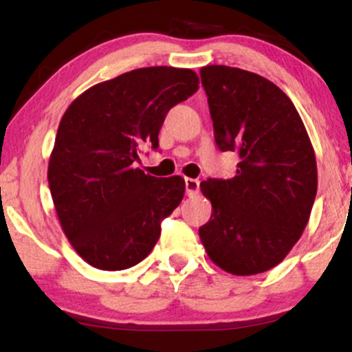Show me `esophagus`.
Returning <instances> with one entry per match:
<instances>
[{
	"mask_svg": "<svg viewBox=\"0 0 352 352\" xmlns=\"http://www.w3.org/2000/svg\"><path fill=\"white\" fill-rule=\"evenodd\" d=\"M185 190H187L188 197L197 195L200 190V182L195 179H185Z\"/></svg>",
	"mask_w": 352,
	"mask_h": 352,
	"instance_id": "esophagus-1",
	"label": "esophagus"
}]
</instances>
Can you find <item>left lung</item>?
<instances>
[{
  "mask_svg": "<svg viewBox=\"0 0 352 352\" xmlns=\"http://www.w3.org/2000/svg\"><path fill=\"white\" fill-rule=\"evenodd\" d=\"M200 78L218 148L240 155L235 177L200 184L213 208L200 240L225 272H268L309 220L318 190L313 145L292 99L272 80L228 66L201 67Z\"/></svg>",
  "mask_w": 352,
  "mask_h": 352,
  "instance_id": "left-lung-1",
  "label": "left lung"
}]
</instances>
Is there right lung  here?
I'll return each mask as SVG.
<instances>
[{
	"label": "right lung",
	"mask_w": 352,
	"mask_h": 352,
	"mask_svg": "<svg viewBox=\"0 0 352 352\" xmlns=\"http://www.w3.org/2000/svg\"><path fill=\"white\" fill-rule=\"evenodd\" d=\"M197 89L192 69L142 67L96 84L64 112L47 182L64 235L94 268L140 263L184 199L180 175H145L135 162L142 147L159 148L167 112Z\"/></svg>",
	"instance_id": "obj_1"
}]
</instances>
